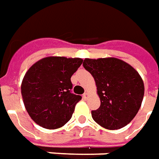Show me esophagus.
Here are the masks:
<instances>
[{
    "mask_svg": "<svg viewBox=\"0 0 159 159\" xmlns=\"http://www.w3.org/2000/svg\"><path fill=\"white\" fill-rule=\"evenodd\" d=\"M88 96H89L88 93H87V92H85V93L83 94V98H84V99H86V98H88Z\"/></svg>",
    "mask_w": 159,
    "mask_h": 159,
    "instance_id": "34e87169",
    "label": "esophagus"
}]
</instances>
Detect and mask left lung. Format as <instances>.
<instances>
[{
	"mask_svg": "<svg viewBox=\"0 0 159 159\" xmlns=\"http://www.w3.org/2000/svg\"><path fill=\"white\" fill-rule=\"evenodd\" d=\"M83 66L95 80L101 104L92 111L93 120L115 130L128 125L141 106L144 83L139 73L117 58H85Z\"/></svg>",
	"mask_w": 159,
	"mask_h": 159,
	"instance_id": "8db88e82",
	"label": "left lung"
}]
</instances>
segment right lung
<instances>
[{"label":"right lung","instance_id":"obj_1","mask_svg":"<svg viewBox=\"0 0 159 159\" xmlns=\"http://www.w3.org/2000/svg\"><path fill=\"white\" fill-rule=\"evenodd\" d=\"M81 58L49 56L39 60L25 74L21 84L24 104L39 126L56 129L69 121L81 96L71 92L72 75Z\"/></svg>","mask_w":159,"mask_h":159}]
</instances>
